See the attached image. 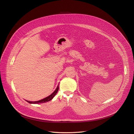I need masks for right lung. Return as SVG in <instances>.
Segmentation results:
<instances>
[{"label":"right lung","instance_id":"obj_1","mask_svg":"<svg viewBox=\"0 0 134 134\" xmlns=\"http://www.w3.org/2000/svg\"><path fill=\"white\" fill-rule=\"evenodd\" d=\"M58 91V86L57 87L56 90L54 91V92L52 94H51L50 96H49L48 97L43 99H41V100H38V101H36V102H30V101H27V100L26 102H27L29 103H31V104H39V103H43L47 102L52 99L54 97V96L56 94V93H57Z\"/></svg>","mask_w":134,"mask_h":134}]
</instances>
